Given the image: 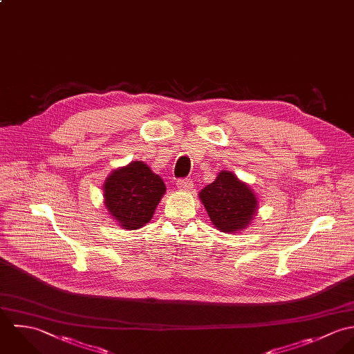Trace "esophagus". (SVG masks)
I'll return each mask as SVG.
<instances>
[{"label":"esophagus","instance_id":"esophagus-1","mask_svg":"<svg viewBox=\"0 0 354 354\" xmlns=\"http://www.w3.org/2000/svg\"><path fill=\"white\" fill-rule=\"evenodd\" d=\"M176 186L179 190H190L193 189V180L192 179H179L176 180Z\"/></svg>","mask_w":354,"mask_h":354}]
</instances>
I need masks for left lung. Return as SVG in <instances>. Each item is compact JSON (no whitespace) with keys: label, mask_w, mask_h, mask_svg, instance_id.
I'll list each match as a JSON object with an SVG mask.
<instances>
[{"label":"left lung","mask_w":354,"mask_h":354,"mask_svg":"<svg viewBox=\"0 0 354 354\" xmlns=\"http://www.w3.org/2000/svg\"><path fill=\"white\" fill-rule=\"evenodd\" d=\"M200 200L221 232L245 230L257 213L259 201L249 185L230 171H221L211 185L200 192Z\"/></svg>","instance_id":"left-lung-1"}]
</instances>
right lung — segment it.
Returning a JSON list of instances; mask_svg holds the SVG:
<instances>
[{
    "instance_id": "1",
    "label": "right lung",
    "mask_w": 354,
    "mask_h": 354,
    "mask_svg": "<svg viewBox=\"0 0 354 354\" xmlns=\"http://www.w3.org/2000/svg\"><path fill=\"white\" fill-rule=\"evenodd\" d=\"M104 204L124 230H138L153 217L165 194L162 179L142 161L115 169L105 180Z\"/></svg>"
}]
</instances>
